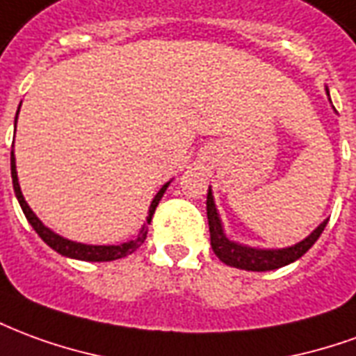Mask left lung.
I'll return each instance as SVG.
<instances>
[{"label": "left lung", "instance_id": "8db88e82", "mask_svg": "<svg viewBox=\"0 0 356 356\" xmlns=\"http://www.w3.org/2000/svg\"><path fill=\"white\" fill-rule=\"evenodd\" d=\"M326 95L330 99V91L326 89ZM332 102V101H330ZM206 209H208V225H209V240H211V248L213 254L231 267L242 268V270H257V273H265V270H275V268L286 267L290 263L298 261L299 257L309 252V248L313 246L318 240V236L324 231V227L328 225V219H324L316 229H314L309 236L288 248H255L240 244L236 240H231L227 236L223 229V221L217 211L216 200H213V193L211 186L208 188V202H206Z\"/></svg>", "mask_w": 356, "mask_h": 356}]
</instances>
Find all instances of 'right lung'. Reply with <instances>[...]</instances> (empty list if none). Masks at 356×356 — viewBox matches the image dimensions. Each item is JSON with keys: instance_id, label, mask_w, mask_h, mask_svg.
Returning a JSON list of instances; mask_svg holds the SVG:
<instances>
[{"instance_id": "right-lung-1", "label": "right lung", "mask_w": 356, "mask_h": 356, "mask_svg": "<svg viewBox=\"0 0 356 356\" xmlns=\"http://www.w3.org/2000/svg\"><path fill=\"white\" fill-rule=\"evenodd\" d=\"M20 112V104L19 110H17V116H15V131H17V118H19ZM11 177H13V188H15V196H17V200H19L20 208L24 211V216H26L28 223L32 225V229L38 232V236L47 244L49 248H53L57 254L65 255V257H70V259H80V261H114V259H122L125 255L133 254L137 248H140V244L145 242L147 238V232H148V225L152 221V216H154L156 206L160 204L162 200L163 193L168 191V186H170L171 181H168L165 185L156 193V196L150 202V206H148V216L147 221L140 225L139 232L133 236L131 240H127V242H122V244H110V246H95V244H83V242H74V240H68L65 236H60L57 232H53L49 227H45L42 223V219L35 216L32 208L28 206V202L24 200V196H22V191H20L19 185V175H17V162H15V150L11 148Z\"/></svg>"}]
</instances>
